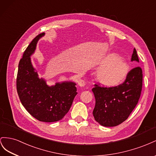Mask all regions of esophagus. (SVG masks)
<instances>
[{
    "label": "esophagus",
    "mask_w": 156,
    "mask_h": 156,
    "mask_svg": "<svg viewBox=\"0 0 156 156\" xmlns=\"http://www.w3.org/2000/svg\"><path fill=\"white\" fill-rule=\"evenodd\" d=\"M85 83H86L85 81L83 80H80L79 82H78V85L80 86H81V87L85 86Z\"/></svg>",
    "instance_id": "esophagus-1"
}]
</instances>
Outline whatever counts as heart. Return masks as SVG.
Masks as SVG:
<instances>
[{
	"label": "heart",
	"mask_w": 156,
	"mask_h": 156,
	"mask_svg": "<svg viewBox=\"0 0 156 156\" xmlns=\"http://www.w3.org/2000/svg\"><path fill=\"white\" fill-rule=\"evenodd\" d=\"M96 79L101 85L115 87L125 81L129 72L127 62L115 53H111L102 59Z\"/></svg>",
	"instance_id": "heart-1"
}]
</instances>
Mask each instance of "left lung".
I'll use <instances>...</instances> for the list:
<instances>
[{"instance_id": "1", "label": "left lung", "mask_w": 156, "mask_h": 156, "mask_svg": "<svg viewBox=\"0 0 156 156\" xmlns=\"http://www.w3.org/2000/svg\"><path fill=\"white\" fill-rule=\"evenodd\" d=\"M131 60L139 62L135 48ZM142 87V70L139 66L132 69L125 81L117 86L95 84L92 89L95 98V119L105 127H114L126 121L138 103Z\"/></svg>"}]
</instances>
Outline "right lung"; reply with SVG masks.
Listing matches in <instances>:
<instances>
[{
	"mask_svg": "<svg viewBox=\"0 0 156 156\" xmlns=\"http://www.w3.org/2000/svg\"><path fill=\"white\" fill-rule=\"evenodd\" d=\"M44 34L37 35L25 50L18 65L16 87L21 104L32 116L41 122H54L69 112L78 93L75 83H57L49 87L43 79L38 78L30 56Z\"/></svg>",
	"mask_w": 156,
	"mask_h": 156,
	"instance_id": "obj_1",
	"label": "right lung"
}]
</instances>
